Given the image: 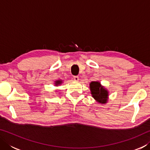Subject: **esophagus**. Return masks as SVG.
Segmentation results:
<instances>
[{
    "instance_id": "1",
    "label": "esophagus",
    "mask_w": 150,
    "mask_h": 150,
    "mask_svg": "<svg viewBox=\"0 0 150 150\" xmlns=\"http://www.w3.org/2000/svg\"><path fill=\"white\" fill-rule=\"evenodd\" d=\"M73 79H74V81H78L79 77L78 76H74V77H73Z\"/></svg>"
}]
</instances>
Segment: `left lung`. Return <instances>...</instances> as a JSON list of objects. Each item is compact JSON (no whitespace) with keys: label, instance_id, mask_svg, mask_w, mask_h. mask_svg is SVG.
<instances>
[{"label":"left lung","instance_id":"1","mask_svg":"<svg viewBox=\"0 0 150 150\" xmlns=\"http://www.w3.org/2000/svg\"><path fill=\"white\" fill-rule=\"evenodd\" d=\"M93 97L98 103H106L108 98V91L100 85V83L93 81L90 84Z\"/></svg>","mask_w":150,"mask_h":150}]
</instances>
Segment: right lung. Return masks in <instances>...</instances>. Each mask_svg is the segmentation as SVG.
Masks as SVG:
<instances>
[{
	"label": "right lung",
	"instance_id": "right-lung-1",
	"mask_svg": "<svg viewBox=\"0 0 150 150\" xmlns=\"http://www.w3.org/2000/svg\"><path fill=\"white\" fill-rule=\"evenodd\" d=\"M61 83H62V81H56V85H59V84H61Z\"/></svg>",
	"mask_w": 150,
	"mask_h": 150
}]
</instances>
